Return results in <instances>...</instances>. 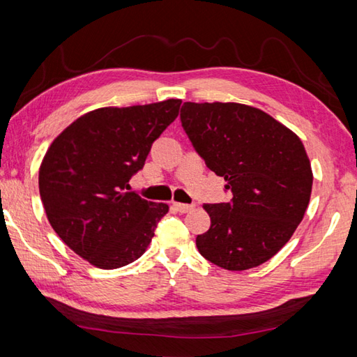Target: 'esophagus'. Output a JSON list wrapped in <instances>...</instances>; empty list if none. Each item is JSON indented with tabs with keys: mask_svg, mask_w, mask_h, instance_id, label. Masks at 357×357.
<instances>
[{
	"mask_svg": "<svg viewBox=\"0 0 357 357\" xmlns=\"http://www.w3.org/2000/svg\"><path fill=\"white\" fill-rule=\"evenodd\" d=\"M173 208L178 211L181 214H185V213H190V211L195 208V204H184V203H173Z\"/></svg>",
	"mask_w": 357,
	"mask_h": 357,
	"instance_id": "obj_1",
	"label": "esophagus"
}]
</instances>
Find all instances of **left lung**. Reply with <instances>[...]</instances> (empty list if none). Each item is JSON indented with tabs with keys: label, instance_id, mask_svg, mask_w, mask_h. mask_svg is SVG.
<instances>
[{
	"label": "left lung",
	"instance_id": "obj_1",
	"mask_svg": "<svg viewBox=\"0 0 357 357\" xmlns=\"http://www.w3.org/2000/svg\"><path fill=\"white\" fill-rule=\"evenodd\" d=\"M193 148L233 198L204 204L211 217L198 252L219 268L245 271L273 258L309 206L313 174L299 137L268 113L234 102H184Z\"/></svg>",
	"mask_w": 357,
	"mask_h": 357
}]
</instances>
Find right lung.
<instances>
[{
    "label": "right lung",
    "instance_id": "right-lung-1",
    "mask_svg": "<svg viewBox=\"0 0 357 357\" xmlns=\"http://www.w3.org/2000/svg\"><path fill=\"white\" fill-rule=\"evenodd\" d=\"M181 100L89 112L48 148L39 170L47 219L77 255L116 269L140 258L168 204L130 192L154 140L176 119Z\"/></svg>",
    "mask_w": 357,
    "mask_h": 357
}]
</instances>
